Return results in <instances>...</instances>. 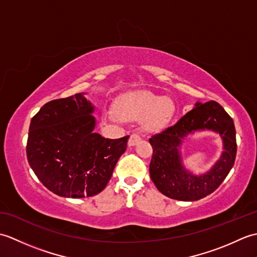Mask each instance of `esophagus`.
<instances>
[{"instance_id":"34e87169","label":"esophagus","mask_w":257,"mask_h":257,"mask_svg":"<svg viewBox=\"0 0 257 257\" xmlns=\"http://www.w3.org/2000/svg\"><path fill=\"white\" fill-rule=\"evenodd\" d=\"M140 140H141V137L138 134H133L132 136H130V138L128 140V146L134 147V146L137 145Z\"/></svg>"}]
</instances>
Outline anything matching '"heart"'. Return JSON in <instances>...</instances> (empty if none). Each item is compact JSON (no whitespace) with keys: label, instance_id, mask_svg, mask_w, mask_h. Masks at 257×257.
<instances>
[{"label":"heart","instance_id":"heart-1","mask_svg":"<svg viewBox=\"0 0 257 257\" xmlns=\"http://www.w3.org/2000/svg\"><path fill=\"white\" fill-rule=\"evenodd\" d=\"M172 102L165 97L152 94H139L123 98L118 102L116 111L106 113L108 120L118 121L121 119L143 120L145 127L156 132L161 130L170 121L173 114Z\"/></svg>","mask_w":257,"mask_h":257}]
</instances>
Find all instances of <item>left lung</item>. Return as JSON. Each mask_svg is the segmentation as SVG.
Wrapping results in <instances>:
<instances>
[{
    "label": "left lung",
    "instance_id": "1",
    "mask_svg": "<svg viewBox=\"0 0 257 257\" xmlns=\"http://www.w3.org/2000/svg\"><path fill=\"white\" fill-rule=\"evenodd\" d=\"M203 130L219 133L225 151L209 172L198 176L183 166L179 148L187 135ZM149 143L154 149L149 166L151 180L162 194L179 201H196L214 192L234 166L237 148L233 119L214 100L196 102L192 110L174 125L152 136Z\"/></svg>",
    "mask_w": 257,
    "mask_h": 257
}]
</instances>
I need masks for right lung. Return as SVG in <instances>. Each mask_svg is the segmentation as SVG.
I'll return each instance as SVG.
<instances>
[{
    "instance_id": "right-lung-1",
    "label": "right lung",
    "mask_w": 257,
    "mask_h": 257,
    "mask_svg": "<svg viewBox=\"0 0 257 257\" xmlns=\"http://www.w3.org/2000/svg\"><path fill=\"white\" fill-rule=\"evenodd\" d=\"M84 95L48 101L30 124L26 156L32 170L48 190L64 198L101 192L129 139L95 133V107Z\"/></svg>"
}]
</instances>
